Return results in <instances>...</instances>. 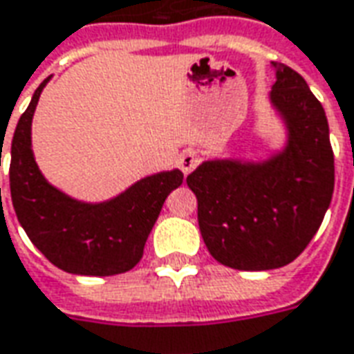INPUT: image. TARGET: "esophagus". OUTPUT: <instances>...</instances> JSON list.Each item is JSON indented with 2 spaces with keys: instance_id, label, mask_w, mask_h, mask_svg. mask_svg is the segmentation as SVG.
<instances>
[{
  "instance_id": "esophagus-1",
  "label": "esophagus",
  "mask_w": 354,
  "mask_h": 354,
  "mask_svg": "<svg viewBox=\"0 0 354 354\" xmlns=\"http://www.w3.org/2000/svg\"><path fill=\"white\" fill-rule=\"evenodd\" d=\"M197 162H199V157H197V153L195 151H185L182 153V157H180V169L184 174H189L192 170L197 167Z\"/></svg>"
}]
</instances>
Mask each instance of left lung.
Listing matches in <instances>:
<instances>
[{"mask_svg": "<svg viewBox=\"0 0 354 354\" xmlns=\"http://www.w3.org/2000/svg\"><path fill=\"white\" fill-rule=\"evenodd\" d=\"M270 100L289 130L288 147L261 165L207 160L187 176L209 253L236 270L295 261L322 224L335 182L328 118L305 78L272 63Z\"/></svg>", "mask_w": 354, "mask_h": 354, "instance_id": "8db88e82", "label": "left lung"}]
</instances>
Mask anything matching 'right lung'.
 I'll list each match as a JSON object with an SVG mask.
<instances>
[{
  "instance_id": "obj_1",
  "label": "right lung",
  "mask_w": 354,
  "mask_h": 354,
  "mask_svg": "<svg viewBox=\"0 0 354 354\" xmlns=\"http://www.w3.org/2000/svg\"><path fill=\"white\" fill-rule=\"evenodd\" d=\"M49 80V78H48ZM19 118L11 143L9 185L21 226L49 263L80 276H115L140 263L162 203L182 184L180 170L140 180L100 205L74 201L46 182L30 149V126L39 93ZM1 159V151H0Z\"/></svg>"
}]
</instances>
